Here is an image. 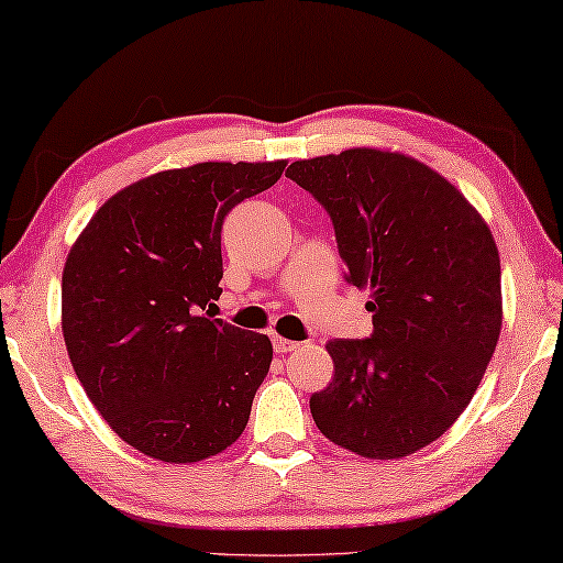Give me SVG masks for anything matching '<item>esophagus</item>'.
I'll return each instance as SVG.
<instances>
[{"instance_id":"esophagus-1","label":"esophagus","mask_w":563,"mask_h":563,"mask_svg":"<svg viewBox=\"0 0 563 563\" xmlns=\"http://www.w3.org/2000/svg\"><path fill=\"white\" fill-rule=\"evenodd\" d=\"M272 344H274V352H279V354H287V352H294V349H299L297 342H291V339H284V336H274Z\"/></svg>"}]
</instances>
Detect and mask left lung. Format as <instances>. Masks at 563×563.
<instances>
[{"label":"left lung","instance_id":"8db88e82","mask_svg":"<svg viewBox=\"0 0 563 563\" xmlns=\"http://www.w3.org/2000/svg\"><path fill=\"white\" fill-rule=\"evenodd\" d=\"M287 177L329 211L346 282L368 289V339H334L309 399L321 434L366 459L437 441L468 407L501 334L499 249L454 184L401 152L356 146Z\"/></svg>","mask_w":563,"mask_h":563}]
</instances>
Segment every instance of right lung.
Returning a JSON list of instances; mask_svg holds the SVG:
<instances>
[{
	"mask_svg": "<svg viewBox=\"0 0 563 563\" xmlns=\"http://www.w3.org/2000/svg\"><path fill=\"white\" fill-rule=\"evenodd\" d=\"M287 162H201L109 197L71 244L62 334L89 401L129 446L167 464L242 437L272 364L266 334L214 319L221 224Z\"/></svg>",
	"mask_w": 563,
	"mask_h": 563,
	"instance_id": "add662e5",
	"label": "right lung"
}]
</instances>
